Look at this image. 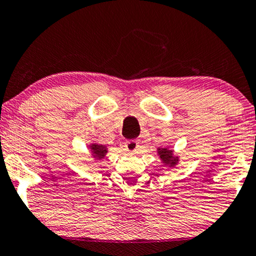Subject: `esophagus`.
<instances>
[{"instance_id":"1","label":"esophagus","mask_w":256,"mask_h":256,"mask_svg":"<svg viewBox=\"0 0 256 256\" xmlns=\"http://www.w3.org/2000/svg\"><path fill=\"white\" fill-rule=\"evenodd\" d=\"M138 146H140V144H138V141L130 140V141L126 142V144H124V149L127 152H138Z\"/></svg>"}]
</instances>
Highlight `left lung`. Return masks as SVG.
Masks as SVG:
<instances>
[{
  "mask_svg": "<svg viewBox=\"0 0 256 256\" xmlns=\"http://www.w3.org/2000/svg\"><path fill=\"white\" fill-rule=\"evenodd\" d=\"M158 155L162 161V164L167 167H175L178 164V156L174 154V150L169 147L158 148Z\"/></svg>",
  "mask_w": 256,
  "mask_h": 256,
  "instance_id": "8db88e82",
  "label": "left lung"
}]
</instances>
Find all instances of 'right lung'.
I'll return each instance as SVG.
<instances>
[{
  "mask_svg": "<svg viewBox=\"0 0 256 256\" xmlns=\"http://www.w3.org/2000/svg\"><path fill=\"white\" fill-rule=\"evenodd\" d=\"M88 148H89V150H90L92 158L96 161H101L102 158H104V156L107 155V152H108V148L106 147V146L96 144V142L89 144Z\"/></svg>",
  "mask_w": 256,
  "mask_h": 256,
  "instance_id": "right-lung-1",
  "label": "right lung"
}]
</instances>
